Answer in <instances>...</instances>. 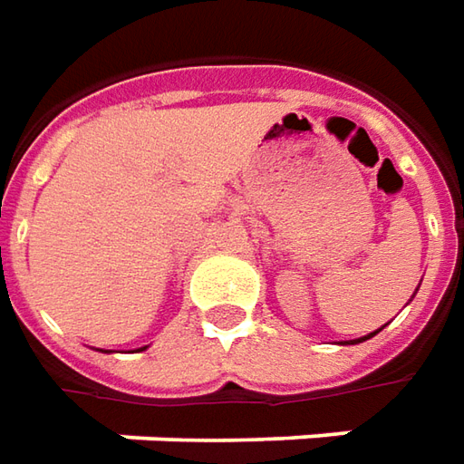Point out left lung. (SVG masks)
Returning a JSON list of instances; mask_svg holds the SVG:
<instances>
[{"label":"left lung","instance_id":"8db88e82","mask_svg":"<svg viewBox=\"0 0 464 464\" xmlns=\"http://www.w3.org/2000/svg\"><path fill=\"white\" fill-rule=\"evenodd\" d=\"M373 335H376V333H371V335H368V338H373ZM365 340V338H363ZM355 343H361V340H355Z\"/></svg>","mask_w":464,"mask_h":464}]
</instances>
